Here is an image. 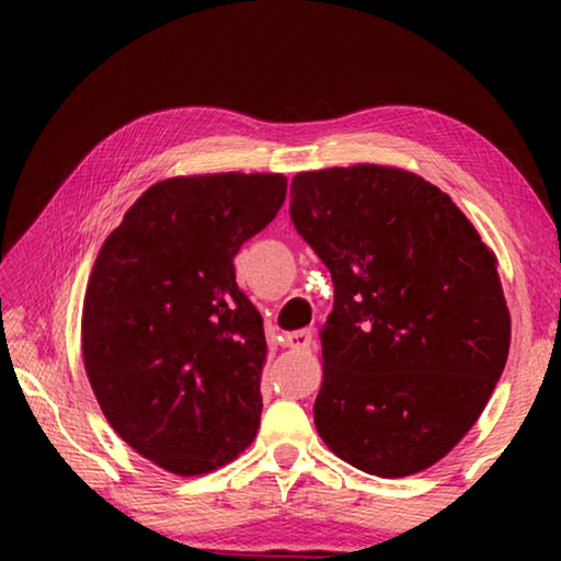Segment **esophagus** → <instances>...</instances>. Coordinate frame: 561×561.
Returning <instances> with one entry per match:
<instances>
[{"instance_id": "34e87169", "label": "esophagus", "mask_w": 561, "mask_h": 561, "mask_svg": "<svg viewBox=\"0 0 561 561\" xmlns=\"http://www.w3.org/2000/svg\"><path fill=\"white\" fill-rule=\"evenodd\" d=\"M314 344V329H297V331H289L287 334V346L289 348H297L304 351Z\"/></svg>"}]
</instances>
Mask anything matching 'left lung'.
I'll return each mask as SVG.
<instances>
[{
	"label": "left lung",
	"instance_id": "8db88e82",
	"mask_svg": "<svg viewBox=\"0 0 561 561\" xmlns=\"http://www.w3.org/2000/svg\"><path fill=\"white\" fill-rule=\"evenodd\" d=\"M289 217L327 264L314 423L378 478L448 455L478 421L510 351L495 254L448 195L398 168L299 173Z\"/></svg>",
	"mask_w": 561,
	"mask_h": 561
}]
</instances>
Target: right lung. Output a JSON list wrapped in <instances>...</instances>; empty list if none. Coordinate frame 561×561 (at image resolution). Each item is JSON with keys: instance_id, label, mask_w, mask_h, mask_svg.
<instances>
[{"instance_id": "add662e5", "label": "right lung", "mask_w": 561, "mask_h": 561, "mask_svg": "<svg viewBox=\"0 0 561 561\" xmlns=\"http://www.w3.org/2000/svg\"><path fill=\"white\" fill-rule=\"evenodd\" d=\"M287 178L220 173L148 187L103 242L83 301V364L103 415L144 458L203 474L254 440L267 354L234 254Z\"/></svg>"}]
</instances>
